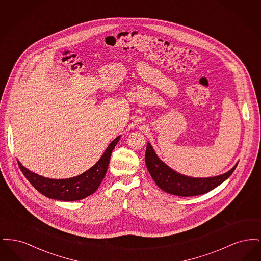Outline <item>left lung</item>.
I'll return each mask as SVG.
<instances>
[{"mask_svg": "<svg viewBox=\"0 0 261 261\" xmlns=\"http://www.w3.org/2000/svg\"><path fill=\"white\" fill-rule=\"evenodd\" d=\"M146 165L156 185L164 192L180 197H193L205 194L219 186L234 172L237 164L227 173L212 178H191L175 172L158 158L148 143L145 154Z\"/></svg>", "mask_w": 261, "mask_h": 261, "instance_id": "8db88e82", "label": "left lung"}]
</instances>
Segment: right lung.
Listing matches in <instances>:
<instances>
[{"mask_svg":"<svg viewBox=\"0 0 261 261\" xmlns=\"http://www.w3.org/2000/svg\"><path fill=\"white\" fill-rule=\"evenodd\" d=\"M119 138L120 136L112 141V144L106 149L99 162L93 167H91L86 172L73 178L63 180H53L44 178L27 170L21 165V163L18 162L17 163L25 178L39 193H41L45 197L65 201L78 200L87 198L88 196L95 193L99 188V184L101 183L107 173L112 150L119 141Z\"/></svg>","mask_w":261,"mask_h":261,"instance_id":"add662e5","label":"right lung"}]
</instances>
